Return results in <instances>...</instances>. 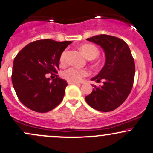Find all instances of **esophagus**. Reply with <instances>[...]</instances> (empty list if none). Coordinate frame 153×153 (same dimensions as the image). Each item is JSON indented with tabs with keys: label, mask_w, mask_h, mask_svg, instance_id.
Wrapping results in <instances>:
<instances>
[{
	"label": "esophagus",
	"mask_w": 153,
	"mask_h": 153,
	"mask_svg": "<svg viewBox=\"0 0 153 153\" xmlns=\"http://www.w3.org/2000/svg\"><path fill=\"white\" fill-rule=\"evenodd\" d=\"M68 84H80L77 83V82H71V81H69V82H68Z\"/></svg>",
	"instance_id": "esophagus-1"
}]
</instances>
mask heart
<instances>
[{
	"instance_id": "1",
	"label": "heart",
	"mask_w": 153,
	"mask_h": 153,
	"mask_svg": "<svg viewBox=\"0 0 153 153\" xmlns=\"http://www.w3.org/2000/svg\"><path fill=\"white\" fill-rule=\"evenodd\" d=\"M82 53L87 59H95L97 57L100 53L99 49L94 45L87 44L84 45L81 48ZM66 51H64L62 53L60 57L61 63H64L65 60ZM88 74V71L84 69H80L76 67H70L64 71L62 76L66 80L71 81V82H80L82 80L83 77L86 76Z\"/></svg>"
}]
</instances>
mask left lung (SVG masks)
Returning <instances> with one entry per match:
<instances>
[{"instance_id":"8db88e82","label":"left lung","mask_w":153,"mask_h":153,"mask_svg":"<svg viewBox=\"0 0 153 153\" xmlns=\"http://www.w3.org/2000/svg\"><path fill=\"white\" fill-rule=\"evenodd\" d=\"M99 45L105 54V63L91 81H104L101 87L94 86L85 97L87 103L96 110L110 112L120 107L130 94L135 73L134 59L128 45L112 36L97 35L87 39Z\"/></svg>"}]
</instances>
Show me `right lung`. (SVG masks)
<instances>
[{"instance_id":"add662e5","label":"right lung","mask_w":153,"mask_h":153,"mask_svg":"<svg viewBox=\"0 0 153 153\" xmlns=\"http://www.w3.org/2000/svg\"><path fill=\"white\" fill-rule=\"evenodd\" d=\"M71 43L51 39L36 41L26 45L14 59L13 86L27 108L47 112L62 101L67 82L57 75L51 82L46 74L57 73L61 55Z\"/></svg>"}]
</instances>
